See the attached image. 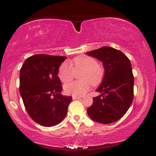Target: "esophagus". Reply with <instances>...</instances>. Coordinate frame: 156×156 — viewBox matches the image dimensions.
Segmentation results:
<instances>
[{"instance_id": "esophagus-1", "label": "esophagus", "mask_w": 156, "mask_h": 156, "mask_svg": "<svg viewBox=\"0 0 156 156\" xmlns=\"http://www.w3.org/2000/svg\"><path fill=\"white\" fill-rule=\"evenodd\" d=\"M73 100H76V99H81V97H76V96H73Z\"/></svg>"}]
</instances>
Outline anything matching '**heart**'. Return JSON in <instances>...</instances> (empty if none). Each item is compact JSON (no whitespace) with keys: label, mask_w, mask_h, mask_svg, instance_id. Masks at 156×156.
Listing matches in <instances>:
<instances>
[{"label":"heart","mask_w":156,"mask_h":156,"mask_svg":"<svg viewBox=\"0 0 156 156\" xmlns=\"http://www.w3.org/2000/svg\"><path fill=\"white\" fill-rule=\"evenodd\" d=\"M70 64L73 68L67 62L61 64L58 69V78L62 83H66L73 79L75 73L82 71L79 76L81 81L67 83L64 87L67 94L76 97L83 96L89 90L90 84L96 86L102 83L104 78V70L99 66L94 58L88 56H78L74 58Z\"/></svg>","instance_id":"1"}]
</instances>
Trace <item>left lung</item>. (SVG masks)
Segmentation results:
<instances>
[{
    "label": "left lung",
    "mask_w": 156,
    "mask_h": 156,
    "mask_svg": "<svg viewBox=\"0 0 156 156\" xmlns=\"http://www.w3.org/2000/svg\"><path fill=\"white\" fill-rule=\"evenodd\" d=\"M102 62L105 76L96 90L102 93L94 97L88 115L100 123H113L125 115L134 98V76L129 58L120 50L104 46L86 53Z\"/></svg>",
    "instance_id": "left-lung-1"
}]
</instances>
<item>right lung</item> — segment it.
Wrapping results in <instances>:
<instances>
[{
	"label": "right lung",
	"mask_w": 156,
	"mask_h": 156,
	"mask_svg": "<svg viewBox=\"0 0 156 156\" xmlns=\"http://www.w3.org/2000/svg\"><path fill=\"white\" fill-rule=\"evenodd\" d=\"M66 57L36 54L26 59L20 70V92L30 118L44 126L59 123L72 97L63 96L58 69Z\"/></svg>",
	"instance_id": "1"
}]
</instances>
